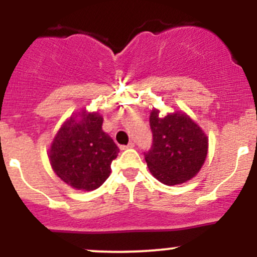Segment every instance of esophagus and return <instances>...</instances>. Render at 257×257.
<instances>
[{
  "instance_id": "34e87169",
  "label": "esophagus",
  "mask_w": 257,
  "mask_h": 257,
  "mask_svg": "<svg viewBox=\"0 0 257 257\" xmlns=\"http://www.w3.org/2000/svg\"><path fill=\"white\" fill-rule=\"evenodd\" d=\"M134 145H136V144H134L133 142H131V143H128L126 145H121L120 149H121V150H124V149H129V148H134Z\"/></svg>"
}]
</instances>
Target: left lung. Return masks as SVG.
<instances>
[{
  "mask_svg": "<svg viewBox=\"0 0 257 257\" xmlns=\"http://www.w3.org/2000/svg\"><path fill=\"white\" fill-rule=\"evenodd\" d=\"M153 143L144 152L150 173L163 184L177 185L195 177L208 154V138L200 126L183 113L149 118Z\"/></svg>",
  "mask_w": 257,
  "mask_h": 257,
  "instance_id": "1",
  "label": "left lung"
}]
</instances>
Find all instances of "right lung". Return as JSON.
I'll use <instances>...</instances> for the list:
<instances>
[{"mask_svg": "<svg viewBox=\"0 0 257 257\" xmlns=\"http://www.w3.org/2000/svg\"><path fill=\"white\" fill-rule=\"evenodd\" d=\"M102 124L98 113L82 112V119H68L54 138L49 150L52 169L72 188L94 190L109 177L119 148Z\"/></svg>", "mask_w": 257, "mask_h": 257, "instance_id": "right-lung-1", "label": "right lung"}]
</instances>
